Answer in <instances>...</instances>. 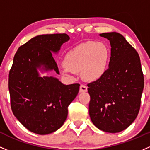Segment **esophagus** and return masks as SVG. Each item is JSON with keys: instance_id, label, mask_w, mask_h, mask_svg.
<instances>
[{"instance_id": "34e87169", "label": "esophagus", "mask_w": 150, "mask_h": 150, "mask_svg": "<svg viewBox=\"0 0 150 150\" xmlns=\"http://www.w3.org/2000/svg\"><path fill=\"white\" fill-rule=\"evenodd\" d=\"M87 91V86L84 84H81L80 85V88H79V92H85Z\"/></svg>"}]
</instances>
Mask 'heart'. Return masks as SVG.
<instances>
[{"label":"heart","mask_w":150,"mask_h":150,"mask_svg":"<svg viewBox=\"0 0 150 150\" xmlns=\"http://www.w3.org/2000/svg\"><path fill=\"white\" fill-rule=\"evenodd\" d=\"M109 49L104 43L89 41L76 46L66 54L61 71L64 74L79 73L86 81H95L106 72Z\"/></svg>","instance_id":"obj_1"}]
</instances>
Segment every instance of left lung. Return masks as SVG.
Instances as JSON below:
<instances>
[{"label": "left lung", "mask_w": 150, "mask_h": 150, "mask_svg": "<svg viewBox=\"0 0 150 150\" xmlns=\"http://www.w3.org/2000/svg\"><path fill=\"white\" fill-rule=\"evenodd\" d=\"M111 46L105 74L87 84L89 113L100 130L118 133L129 127L140 109L144 75L138 52L118 32L102 33Z\"/></svg>", "instance_id": "1"}]
</instances>
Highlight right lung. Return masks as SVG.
Returning <instances> with one entry per match:
<instances>
[{
    "label": "right lung",
    "mask_w": 150,
    "mask_h": 150,
    "mask_svg": "<svg viewBox=\"0 0 150 150\" xmlns=\"http://www.w3.org/2000/svg\"><path fill=\"white\" fill-rule=\"evenodd\" d=\"M66 34L42 35L18 47L8 75L11 106L18 121L35 134H51L61 127L68 107L79 90V84L65 85L55 77L40 76L38 70L59 74L52 52L69 41Z\"/></svg>",
    "instance_id": "obj_1"
}]
</instances>
